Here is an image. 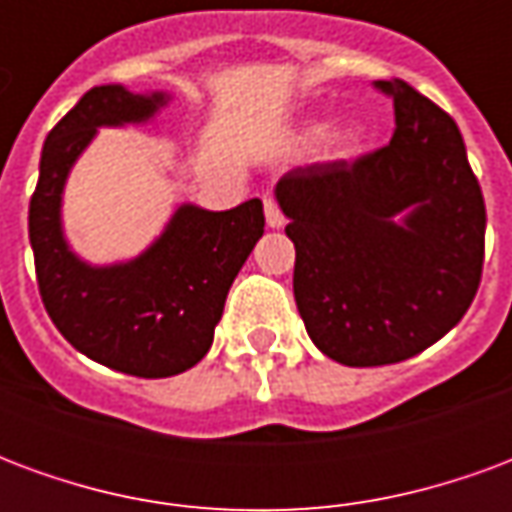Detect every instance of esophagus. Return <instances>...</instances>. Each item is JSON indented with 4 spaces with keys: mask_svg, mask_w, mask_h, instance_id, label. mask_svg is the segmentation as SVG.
<instances>
[{
    "mask_svg": "<svg viewBox=\"0 0 512 512\" xmlns=\"http://www.w3.org/2000/svg\"><path fill=\"white\" fill-rule=\"evenodd\" d=\"M263 211H266V224L271 230H279V227L285 224V213L279 211V205L274 200H266Z\"/></svg>",
    "mask_w": 512,
    "mask_h": 512,
    "instance_id": "34e87169",
    "label": "esophagus"
}]
</instances>
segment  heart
<instances>
[{
	"instance_id": "obj_1",
	"label": "heart",
	"mask_w": 512,
	"mask_h": 512,
	"mask_svg": "<svg viewBox=\"0 0 512 512\" xmlns=\"http://www.w3.org/2000/svg\"><path fill=\"white\" fill-rule=\"evenodd\" d=\"M310 134H321V123H312ZM362 136H365V131H362L359 123H348V126L334 128L332 134L326 136V153L329 156H351L356 145L362 142Z\"/></svg>"
}]
</instances>
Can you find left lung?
Wrapping results in <instances>:
<instances>
[{
  "label": "left lung",
  "mask_w": 512,
  "mask_h": 512,
  "mask_svg": "<svg viewBox=\"0 0 512 512\" xmlns=\"http://www.w3.org/2000/svg\"><path fill=\"white\" fill-rule=\"evenodd\" d=\"M376 87L395 101L392 142L290 169L274 189L296 246L301 321L348 367L430 348L466 315L483 274L485 202L455 120L403 79Z\"/></svg>",
  "instance_id": "obj_1"
}]
</instances>
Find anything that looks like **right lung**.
<instances>
[{"instance_id": "add662e5", "label": "right lung", "mask_w": 512, "mask_h": 512, "mask_svg": "<svg viewBox=\"0 0 512 512\" xmlns=\"http://www.w3.org/2000/svg\"><path fill=\"white\" fill-rule=\"evenodd\" d=\"M172 101L101 84L79 98L46 136L38 189L29 200V244L40 299L60 334L98 365L139 378H167L208 354L224 299L263 235V202L205 211L183 202L142 255L93 266L62 230V194L98 128L142 126Z\"/></svg>"}]
</instances>
